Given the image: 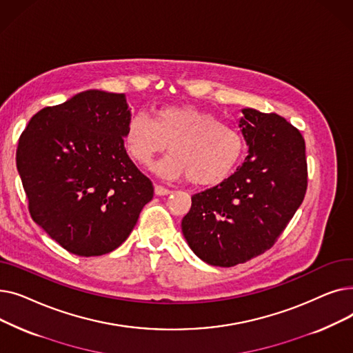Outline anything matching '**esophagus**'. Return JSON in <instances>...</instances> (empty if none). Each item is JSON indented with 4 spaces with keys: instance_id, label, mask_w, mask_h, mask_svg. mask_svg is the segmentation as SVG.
Returning a JSON list of instances; mask_svg holds the SVG:
<instances>
[{
    "instance_id": "1",
    "label": "esophagus",
    "mask_w": 353,
    "mask_h": 353,
    "mask_svg": "<svg viewBox=\"0 0 353 353\" xmlns=\"http://www.w3.org/2000/svg\"><path fill=\"white\" fill-rule=\"evenodd\" d=\"M154 193L157 194V196H167V194H170L172 192L169 190V189H165V188H163V186H154Z\"/></svg>"
}]
</instances>
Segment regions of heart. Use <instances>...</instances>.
Listing matches in <instances>:
<instances>
[{
	"label": "heart",
	"instance_id": "obj_1",
	"mask_svg": "<svg viewBox=\"0 0 353 353\" xmlns=\"http://www.w3.org/2000/svg\"><path fill=\"white\" fill-rule=\"evenodd\" d=\"M123 139L128 156L141 167H152L170 145L172 156L159 164V172L188 177L196 186H216L226 180L245 153V139L234 127L190 104L160 107L153 121L143 113L132 116Z\"/></svg>",
	"mask_w": 353,
	"mask_h": 353
}]
</instances>
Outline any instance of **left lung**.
I'll return each mask as SVG.
<instances>
[{
    "mask_svg": "<svg viewBox=\"0 0 353 353\" xmlns=\"http://www.w3.org/2000/svg\"><path fill=\"white\" fill-rule=\"evenodd\" d=\"M245 163L217 186L192 196L181 232L212 266L232 268L269 250L299 209L307 188L305 140L283 117L243 108Z\"/></svg>",
    "mask_w": 353,
    "mask_h": 353,
    "instance_id": "obj_1",
    "label": "left lung"
}]
</instances>
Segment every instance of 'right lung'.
<instances>
[{"mask_svg": "<svg viewBox=\"0 0 353 353\" xmlns=\"http://www.w3.org/2000/svg\"><path fill=\"white\" fill-rule=\"evenodd\" d=\"M124 94L79 92L40 110L18 140L17 170L32 220L77 256L117 249L153 199V184L124 148Z\"/></svg>", "mask_w": 353, "mask_h": 353, "instance_id": "right-lung-1", "label": "right lung"}]
</instances>
